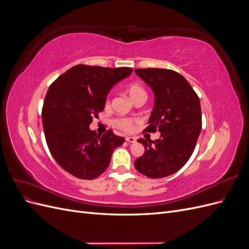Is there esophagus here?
Listing matches in <instances>:
<instances>
[{
    "mask_svg": "<svg viewBox=\"0 0 249 249\" xmlns=\"http://www.w3.org/2000/svg\"><path fill=\"white\" fill-rule=\"evenodd\" d=\"M125 140L129 142V143H135L136 142V138L135 137H132V136H127L126 138H125Z\"/></svg>",
    "mask_w": 249,
    "mask_h": 249,
    "instance_id": "esophagus-1",
    "label": "esophagus"
}]
</instances>
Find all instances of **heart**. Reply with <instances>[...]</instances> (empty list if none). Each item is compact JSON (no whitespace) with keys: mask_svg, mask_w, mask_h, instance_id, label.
I'll return each mask as SVG.
<instances>
[{"mask_svg":"<svg viewBox=\"0 0 249 249\" xmlns=\"http://www.w3.org/2000/svg\"><path fill=\"white\" fill-rule=\"evenodd\" d=\"M126 92L129 94L130 99L135 102L137 99H140V97H145L146 92L145 90L143 89V87L137 83H133V84H130L126 88ZM108 104V102H107ZM135 120L132 118H117L115 119L113 124L117 127V129L122 130L124 132H131L133 130V125H134Z\"/></svg>","mask_w":249,"mask_h":249,"instance_id":"heart-1","label":"heart"}]
</instances>
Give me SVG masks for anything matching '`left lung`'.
Listing matches in <instances>:
<instances>
[{
    "instance_id": "obj_1",
    "label": "left lung",
    "mask_w": 249,
    "mask_h": 249,
    "mask_svg": "<svg viewBox=\"0 0 249 249\" xmlns=\"http://www.w3.org/2000/svg\"><path fill=\"white\" fill-rule=\"evenodd\" d=\"M152 88L154 110L144 132L159 130V139L140 138L145 152L134 165L142 175L162 178L178 171L190 159L201 131L199 97L177 71L163 69L135 70Z\"/></svg>"
}]
</instances>
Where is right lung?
Listing matches in <instances>:
<instances>
[{"label": "right lung", "instance_id": "right-lung-1", "mask_svg": "<svg viewBox=\"0 0 249 249\" xmlns=\"http://www.w3.org/2000/svg\"><path fill=\"white\" fill-rule=\"evenodd\" d=\"M132 71L131 67L79 64L49 87L42 107L47 144L56 162L73 177L93 179L101 176L114 149L124 142L112 130L97 135L89 124L105 109L111 88Z\"/></svg>", "mask_w": 249, "mask_h": 249}]
</instances>
